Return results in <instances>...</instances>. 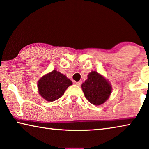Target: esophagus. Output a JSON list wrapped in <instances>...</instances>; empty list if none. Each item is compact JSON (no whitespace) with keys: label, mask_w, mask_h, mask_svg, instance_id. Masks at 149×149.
Segmentation results:
<instances>
[{"label":"esophagus","mask_w":149,"mask_h":149,"mask_svg":"<svg viewBox=\"0 0 149 149\" xmlns=\"http://www.w3.org/2000/svg\"><path fill=\"white\" fill-rule=\"evenodd\" d=\"M81 84H82V81H79L78 82H76V85H77V86H81Z\"/></svg>","instance_id":"esophagus-1"}]
</instances>
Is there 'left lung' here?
<instances>
[{
	"instance_id": "obj_1",
	"label": "left lung",
	"mask_w": 149,
	"mask_h": 149,
	"mask_svg": "<svg viewBox=\"0 0 149 149\" xmlns=\"http://www.w3.org/2000/svg\"><path fill=\"white\" fill-rule=\"evenodd\" d=\"M86 98L95 105L105 103L111 93L112 87L103 75L95 71H91L87 79L81 85Z\"/></svg>"
}]
</instances>
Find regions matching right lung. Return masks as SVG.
<instances>
[{"label":"right lung","mask_w":149,"mask_h":149,"mask_svg":"<svg viewBox=\"0 0 149 149\" xmlns=\"http://www.w3.org/2000/svg\"><path fill=\"white\" fill-rule=\"evenodd\" d=\"M72 82L60 72L53 70L42 77L38 83L40 95L44 100L54 101L61 97Z\"/></svg>","instance_id":"add662e5"}]
</instances>
